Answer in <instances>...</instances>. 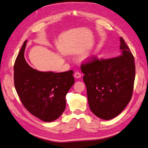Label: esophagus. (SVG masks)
I'll return each instance as SVG.
<instances>
[{"mask_svg":"<svg viewBox=\"0 0 148 148\" xmlns=\"http://www.w3.org/2000/svg\"><path fill=\"white\" fill-rule=\"evenodd\" d=\"M74 76L76 78H79L81 76V73L79 72H76L74 73Z\"/></svg>","mask_w":148,"mask_h":148,"instance_id":"esophagus-1","label":"esophagus"}]
</instances>
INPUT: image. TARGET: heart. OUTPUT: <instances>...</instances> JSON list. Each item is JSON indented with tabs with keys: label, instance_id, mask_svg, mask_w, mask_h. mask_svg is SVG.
I'll list each match as a JSON object with an SVG mask.
<instances>
[{
	"label": "heart",
	"instance_id": "heart-1",
	"mask_svg": "<svg viewBox=\"0 0 148 148\" xmlns=\"http://www.w3.org/2000/svg\"><path fill=\"white\" fill-rule=\"evenodd\" d=\"M89 57H90V55H88V56H86L85 58H89Z\"/></svg>",
	"mask_w": 148,
	"mask_h": 148
}]
</instances>
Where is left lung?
<instances>
[{"instance_id":"1","label":"left lung","mask_w":148,"mask_h":148,"mask_svg":"<svg viewBox=\"0 0 148 148\" xmlns=\"http://www.w3.org/2000/svg\"><path fill=\"white\" fill-rule=\"evenodd\" d=\"M118 56L100 59L92 56L81 64L84 74L89 108L99 118L111 119L130 101L135 78L134 58L123 37Z\"/></svg>"}]
</instances>
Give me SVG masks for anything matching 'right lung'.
Listing matches in <instances>:
<instances>
[{
  "mask_svg": "<svg viewBox=\"0 0 148 148\" xmlns=\"http://www.w3.org/2000/svg\"><path fill=\"white\" fill-rule=\"evenodd\" d=\"M26 42L14 64V87L28 111L45 122H51L65 110V96L75 83L73 71L42 72L30 67L24 57Z\"/></svg>",
  "mask_w": 148,
  "mask_h": 148,
  "instance_id": "1",
  "label": "right lung"
}]
</instances>
